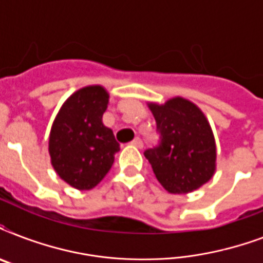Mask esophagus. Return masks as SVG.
<instances>
[{
  "instance_id": "obj_1",
  "label": "esophagus",
  "mask_w": 263,
  "mask_h": 263,
  "mask_svg": "<svg viewBox=\"0 0 263 263\" xmlns=\"http://www.w3.org/2000/svg\"><path fill=\"white\" fill-rule=\"evenodd\" d=\"M131 144H132V146H135V147H138V148L143 147V142H142V139H140V138H135V139L131 142Z\"/></svg>"
}]
</instances>
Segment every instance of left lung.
I'll list each match as a JSON object with an SVG mask.
<instances>
[{
	"label": "left lung",
	"instance_id": "obj_1",
	"mask_svg": "<svg viewBox=\"0 0 263 263\" xmlns=\"http://www.w3.org/2000/svg\"><path fill=\"white\" fill-rule=\"evenodd\" d=\"M160 142L144 152L161 185L171 194H187L212 179L216 142L200 109L176 97L164 105L150 103Z\"/></svg>",
	"mask_w": 263,
	"mask_h": 263
}]
</instances>
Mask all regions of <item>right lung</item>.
<instances>
[{
    "label": "right lung",
    "mask_w": 263,
    "mask_h": 263,
    "mask_svg": "<svg viewBox=\"0 0 263 263\" xmlns=\"http://www.w3.org/2000/svg\"><path fill=\"white\" fill-rule=\"evenodd\" d=\"M109 94L101 86L76 91L51 127L49 153L57 175L78 190H91L110 171L120 144L102 124Z\"/></svg>",
    "instance_id": "obj_1"
}]
</instances>
